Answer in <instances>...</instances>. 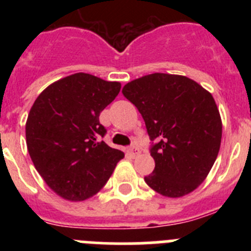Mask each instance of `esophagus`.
<instances>
[{
	"label": "esophagus",
	"instance_id": "obj_1",
	"mask_svg": "<svg viewBox=\"0 0 251 251\" xmlns=\"http://www.w3.org/2000/svg\"><path fill=\"white\" fill-rule=\"evenodd\" d=\"M128 153H129L132 157H136V156H138L139 153H141V150H139L138 147H136V146H132V147L128 148Z\"/></svg>",
	"mask_w": 251,
	"mask_h": 251
}]
</instances>
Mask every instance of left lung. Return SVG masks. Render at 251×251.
<instances>
[{"mask_svg":"<svg viewBox=\"0 0 251 251\" xmlns=\"http://www.w3.org/2000/svg\"><path fill=\"white\" fill-rule=\"evenodd\" d=\"M122 93L141 113L151 139L156 167L146 183L167 197L194 191L220 150L223 124L212 95L188 77L163 73L130 81Z\"/></svg>","mask_w":251,"mask_h":251,"instance_id":"1","label":"left lung"}]
</instances>
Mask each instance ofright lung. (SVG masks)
Returning a JSON list of instances; mask_svg holds the SVG:
<instances>
[{
  "mask_svg": "<svg viewBox=\"0 0 251 251\" xmlns=\"http://www.w3.org/2000/svg\"><path fill=\"white\" fill-rule=\"evenodd\" d=\"M121 84L77 73L55 81L37 97L26 122V143L35 168L65 200L92 197L124 157L103 141L99 114Z\"/></svg>",
  "mask_w": 251,
  "mask_h": 251,
  "instance_id": "obj_1",
  "label": "right lung"
}]
</instances>
